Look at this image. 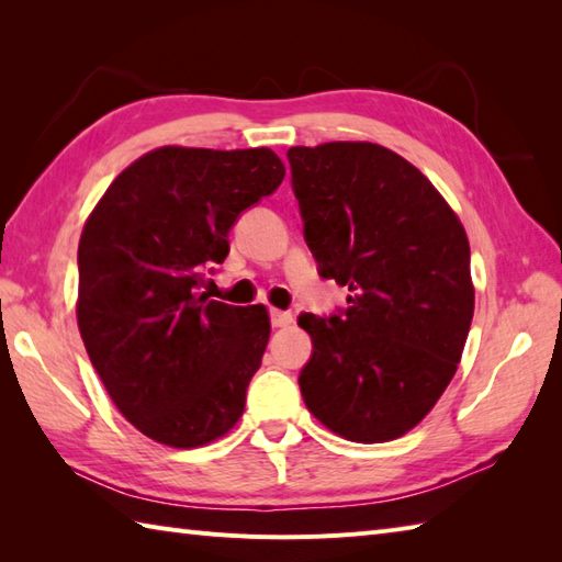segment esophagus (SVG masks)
<instances>
[{"label":"esophagus","mask_w":562,"mask_h":562,"mask_svg":"<svg viewBox=\"0 0 562 562\" xmlns=\"http://www.w3.org/2000/svg\"><path fill=\"white\" fill-rule=\"evenodd\" d=\"M292 321H294V318H292L290 312H280V308H270V324H272L274 328L290 326Z\"/></svg>","instance_id":"1"}]
</instances>
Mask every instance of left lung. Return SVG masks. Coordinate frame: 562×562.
<instances>
[{"label": "left lung", "instance_id": "8db88e82", "mask_svg": "<svg viewBox=\"0 0 562 562\" xmlns=\"http://www.w3.org/2000/svg\"><path fill=\"white\" fill-rule=\"evenodd\" d=\"M288 159L318 274L350 290L336 314H300L312 336L304 403L350 441L396 439L432 411L461 360L469 238L437 188L386 147L328 142Z\"/></svg>", "mask_w": 562, "mask_h": 562}]
</instances>
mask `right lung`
Listing matches in <instances>:
<instances>
[{
	"label": "right lung",
	"instance_id": "add662e5",
	"mask_svg": "<svg viewBox=\"0 0 562 562\" xmlns=\"http://www.w3.org/2000/svg\"><path fill=\"white\" fill-rule=\"evenodd\" d=\"M284 178L278 154L161 147L130 164L83 224L77 321L130 423L161 445H207L236 425L270 338L266 306L202 294L241 212ZM212 270V268H210Z\"/></svg>",
	"mask_w": 562,
	"mask_h": 562
}]
</instances>
